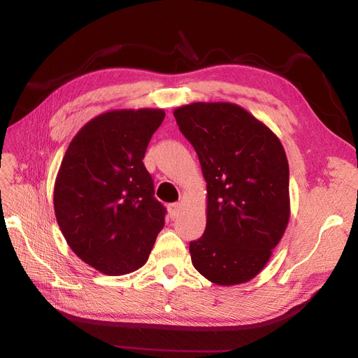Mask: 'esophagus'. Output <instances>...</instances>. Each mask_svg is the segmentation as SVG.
I'll return each instance as SVG.
<instances>
[{"label": "esophagus", "mask_w": 358, "mask_h": 358, "mask_svg": "<svg viewBox=\"0 0 358 358\" xmlns=\"http://www.w3.org/2000/svg\"><path fill=\"white\" fill-rule=\"evenodd\" d=\"M180 210H182V203H171V204H169V213H170V216L173 220L175 218H178L179 216V213H180Z\"/></svg>", "instance_id": "esophagus-1"}]
</instances>
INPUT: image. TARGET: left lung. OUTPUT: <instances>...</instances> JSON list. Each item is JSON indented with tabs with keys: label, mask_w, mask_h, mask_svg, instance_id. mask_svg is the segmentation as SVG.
I'll return each instance as SVG.
<instances>
[{
	"label": "left lung",
	"mask_w": 358,
	"mask_h": 358,
	"mask_svg": "<svg viewBox=\"0 0 358 358\" xmlns=\"http://www.w3.org/2000/svg\"><path fill=\"white\" fill-rule=\"evenodd\" d=\"M173 115L208 183V221L200 239L189 243L191 262L213 284L248 282L267 264L288 225L282 143L233 103H192Z\"/></svg>",
	"instance_id": "left-lung-1"
}]
</instances>
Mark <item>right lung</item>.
I'll use <instances>...</instances> for the list:
<instances>
[{"label": "right lung", "instance_id": "add662e5", "mask_svg": "<svg viewBox=\"0 0 358 358\" xmlns=\"http://www.w3.org/2000/svg\"><path fill=\"white\" fill-rule=\"evenodd\" d=\"M161 109L112 110L74 136L53 191L59 229L82 262L119 276L142 267L164 227L166 208L154 197L143 164Z\"/></svg>", "mask_w": 358, "mask_h": 358}]
</instances>
